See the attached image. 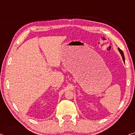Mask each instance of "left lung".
Segmentation results:
<instances>
[{
    "instance_id": "obj_1",
    "label": "left lung",
    "mask_w": 135,
    "mask_h": 135,
    "mask_svg": "<svg viewBox=\"0 0 135 135\" xmlns=\"http://www.w3.org/2000/svg\"><path fill=\"white\" fill-rule=\"evenodd\" d=\"M118 50H119V53H120V55H121V56H122V60H123L124 62V63H125V58H124V53H123V51H122V50H120V48H118Z\"/></svg>"
}]
</instances>
